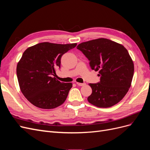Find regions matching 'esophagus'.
Returning a JSON list of instances; mask_svg holds the SVG:
<instances>
[{"mask_svg": "<svg viewBox=\"0 0 150 150\" xmlns=\"http://www.w3.org/2000/svg\"><path fill=\"white\" fill-rule=\"evenodd\" d=\"M76 84L78 85L79 86H83L86 84V83H76Z\"/></svg>", "mask_w": 150, "mask_h": 150, "instance_id": "34e87169", "label": "esophagus"}]
</instances>
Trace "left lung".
I'll list each match as a JSON object with an SVG mask.
<instances>
[{"instance_id":"1","label":"left lung","mask_w":150,"mask_h":150,"mask_svg":"<svg viewBox=\"0 0 150 150\" xmlns=\"http://www.w3.org/2000/svg\"><path fill=\"white\" fill-rule=\"evenodd\" d=\"M91 68L99 71L100 82L89 85L92 94L88 101L98 108L115 105L125 97L134 74V64L127 49L110 39L99 38L79 44Z\"/></svg>"}]
</instances>
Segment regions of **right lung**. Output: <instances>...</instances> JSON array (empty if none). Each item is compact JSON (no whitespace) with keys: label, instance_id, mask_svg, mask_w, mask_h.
Wrapping results in <instances>:
<instances>
[{"label":"right lung","instance_id":"add662e5","mask_svg":"<svg viewBox=\"0 0 150 150\" xmlns=\"http://www.w3.org/2000/svg\"><path fill=\"white\" fill-rule=\"evenodd\" d=\"M77 44L41 42L27 49L17 66V76L21 92L35 106L53 109L64 103L71 83H61L54 78L64 53Z\"/></svg>","mask_w":150,"mask_h":150}]
</instances>
